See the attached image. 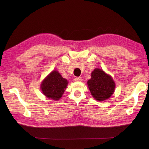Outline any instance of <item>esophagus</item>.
Instances as JSON below:
<instances>
[{"label":"esophagus","mask_w":149,"mask_h":149,"mask_svg":"<svg viewBox=\"0 0 149 149\" xmlns=\"http://www.w3.org/2000/svg\"><path fill=\"white\" fill-rule=\"evenodd\" d=\"M81 80H82V78L81 77H80V76H79V77H76L74 78L75 81H81Z\"/></svg>","instance_id":"obj_1"}]
</instances>
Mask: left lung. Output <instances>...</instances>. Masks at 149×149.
<instances>
[{
    "label": "left lung",
    "instance_id": "1",
    "mask_svg": "<svg viewBox=\"0 0 149 149\" xmlns=\"http://www.w3.org/2000/svg\"><path fill=\"white\" fill-rule=\"evenodd\" d=\"M88 85L93 97L99 101H103L111 97L115 89V83L111 76L99 68L92 72Z\"/></svg>",
    "mask_w": 149,
    "mask_h": 149
}]
</instances>
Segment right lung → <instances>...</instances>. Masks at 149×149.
Segmentation results:
<instances>
[{"label":"right lung","instance_id":"obj_1","mask_svg":"<svg viewBox=\"0 0 149 149\" xmlns=\"http://www.w3.org/2000/svg\"><path fill=\"white\" fill-rule=\"evenodd\" d=\"M68 84L67 80L63 78L56 71H53L42 83L41 88L44 95L53 100H60Z\"/></svg>","mask_w":149,"mask_h":149}]
</instances>
